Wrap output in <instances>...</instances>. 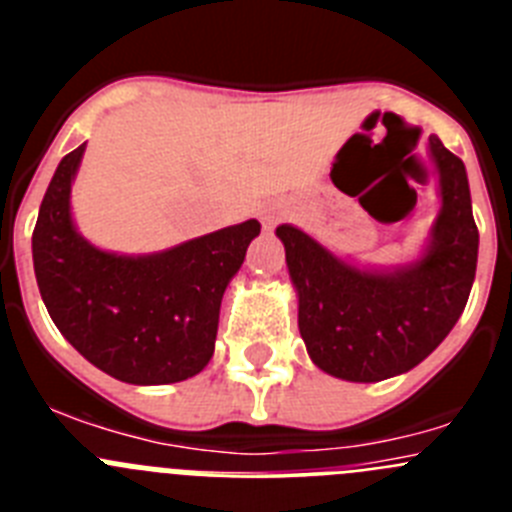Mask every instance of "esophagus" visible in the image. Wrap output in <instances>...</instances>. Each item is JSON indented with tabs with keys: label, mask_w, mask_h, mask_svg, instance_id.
<instances>
[{
	"label": "esophagus",
	"mask_w": 512,
	"mask_h": 512,
	"mask_svg": "<svg viewBox=\"0 0 512 512\" xmlns=\"http://www.w3.org/2000/svg\"><path fill=\"white\" fill-rule=\"evenodd\" d=\"M282 215L284 212L279 210V207H264V210H261V223H264V228H274V225L282 220Z\"/></svg>",
	"instance_id": "34e87169"
}]
</instances>
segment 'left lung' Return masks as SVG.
<instances>
[{
  "label": "left lung",
  "mask_w": 512,
  "mask_h": 512,
  "mask_svg": "<svg viewBox=\"0 0 512 512\" xmlns=\"http://www.w3.org/2000/svg\"><path fill=\"white\" fill-rule=\"evenodd\" d=\"M441 210L423 253L410 264L366 269L279 225L300 300V336L312 364L346 382H382L410 372L449 336L467 307L479 233L464 161L428 138Z\"/></svg>",
  "instance_id": "8db88e82"
}]
</instances>
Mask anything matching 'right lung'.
Wrapping results in <instances>:
<instances>
[{
  "label": "right lung",
  "mask_w": 512,
  "mask_h": 512,
  "mask_svg": "<svg viewBox=\"0 0 512 512\" xmlns=\"http://www.w3.org/2000/svg\"><path fill=\"white\" fill-rule=\"evenodd\" d=\"M87 143L61 158L40 202L33 266L48 315L89 364L128 384H171L212 359L225 287L259 220L158 253L92 246L71 217V184Z\"/></svg>",
  "instance_id": "add662e5"
}]
</instances>
